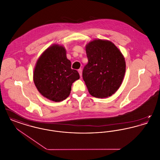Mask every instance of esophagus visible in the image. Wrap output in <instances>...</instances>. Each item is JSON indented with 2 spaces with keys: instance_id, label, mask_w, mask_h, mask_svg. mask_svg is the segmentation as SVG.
<instances>
[{
  "instance_id": "obj_1",
  "label": "esophagus",
  "mask_w": 160,
  "mask_h": 160,
  "mask_svg": "<svg viewBox=\"0 0 160 160\" xmlns=\"http://www.w3.org/2000/svg\"><path fill=\"white\" fill-rule=\"evenodd\" d=\"M78 72H79V74H80V77L82 76V69H79L78 70Z\"/></svg>"
}]
</instances>
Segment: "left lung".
Listing matches in <instances>:
<instances>
[{
  "instance_id": "left-lung-1",
  "label": "left lung",
  "mask_w": 160,
  "mask_h": 160,
  "mask_svg": "<svg viewBox=\"0 0 160 160\" xmlns=\"http://www.w3.org/2000/svg\"><path fill=\"white\" fill-rule=\"evenodd\" d=\"M88 63L83 71V78L92 96L105 98L121 86L125 74L123 55L114 44L96 39L86 46Z\"/></svg>"
}]
</instances>
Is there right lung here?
<instances>
[{"mask_svg": "<svg viewBox=\"0 0 160 160\" xmlns=\"http://www.w3.org/2000/svg\"><path fill=\"white\" fill-rule=\"evenodd\" d=\"M80 78L77 71L71 69L65 48L53 44L41 54L33 70V82L46 98L60 102L68 97L72 83Z\"/></svg>", "mask_w": 160, "mask_h": 160, "instance_id": "right-lung-1", "label": "right lung"}]
</instances>
